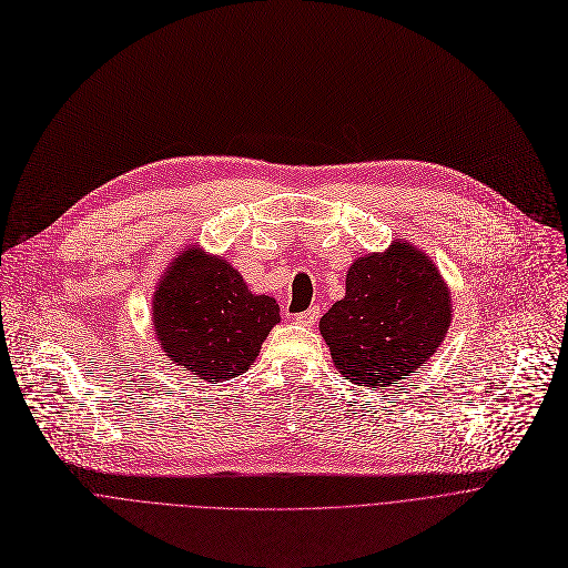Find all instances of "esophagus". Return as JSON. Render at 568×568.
Returning <instances> with one entry per match:
<instances>
[{
    "label": "esophagus",
    "instance_id": "34e87169",
    "mask_svg": "<svg viewBox=\"0 0 568 568\" xmlns=\"http://www.w3.org/2000/svg\"><path fill=\"white\" fill-rule=\"evenodd\" d=\"M318 307L316 305H312L310 310H305V312H301V314H294V321L296 323H303V326H312V323L318 318Z\"/></svg>",
    "mask_w": 568,
    "mask_h": 568
}]
</instances>
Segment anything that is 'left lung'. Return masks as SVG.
<instances>
[{"label":"left lung","mask_w":568,"mask_h":568,"mask_svg":"<svg viewBox=\"0 0 568 568\" xmlns=\"http://www.w3.org/2000/svg\"><path fill=\"white\" fill-rule=\"evenodd\" d=\"M452 292L436 263L397 237L355 258L346 294L318 321L337 371L357 386H390L440 348L452 323Z\"/></svg>","instance_id":"8db88e82"}]
</instances>
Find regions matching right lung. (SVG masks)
I'll use <instances>...</instances> for the list:
<instances>
[{
    "instance_id": "obj_1",
    "label": "right lung",
    "mask_w": 568,
    "mask_h": 568,
    "mask_svg": "<svg viewBox=\"0 0 568 568\" xmlns=\"http://www.w3.org/2000/svg\"><path fill=\"white\" fill-rule=\"evenodd\" d=\"M274 296L250 290L240 272L197 242L161 272L152 294V328L159 348L204 382L245 373L281 323Z\"/></svg>"
}]
</instances>
